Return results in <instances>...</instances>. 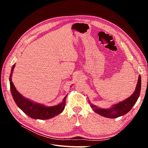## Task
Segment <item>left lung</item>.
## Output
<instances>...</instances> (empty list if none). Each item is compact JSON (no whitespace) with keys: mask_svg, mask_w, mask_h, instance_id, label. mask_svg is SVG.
Here are the masks:
<instances>
[{"mask_svg":"<svg viewBox=\"0 0 148 148\" xmlns=\"http://www.w3.org/2000/svg\"><path fill=\"white\" fill-rule=\"evenodd\" d=\"M141 86V76L139 75L135 91L131 96L127 98L126 99L113 104L108 109L100 108V107L91 104V102H89V104L95 112L103 116V117L109 119H115L121 117V116H123L128 113L132 109L133 106L135 104L140 95Z\"/></svg>","mask_w":148,"mask_h":148,"instance_id":"8db88e82","label":"left lung"}]
</instances>
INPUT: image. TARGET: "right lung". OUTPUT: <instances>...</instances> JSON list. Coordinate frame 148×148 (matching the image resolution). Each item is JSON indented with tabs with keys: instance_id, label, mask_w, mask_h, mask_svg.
Returning <instances> with one entry per match:
<instances>
[{
	"instance_id": "1",
	"label": "right lung",
	"mask_w": 148,
	"mask_h": 148,
	"mask_svg": "<svg viewBox=\"0 0 148 148\" xmlns=\"http://www.w3.org/2000/svg\"><path fill=\"white\" fill-rule=\"evenodd\" d=\"M15 66V64L12 67L9 78L10 91L16 104L24 113L34 119L47 120L56 117V115L63 112L65 108V99L67 95L65 96L64 99L59 104L53 106H46L44 104H39L22 96L16 90L12 81V74Z\"/></svg>"
}]
</instances>
